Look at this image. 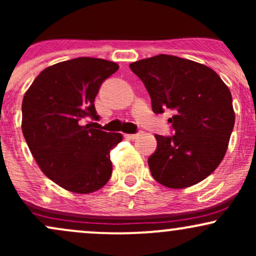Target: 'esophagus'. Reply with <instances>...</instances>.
Segmentation results:
<instances>
[{"mask_svg":"<svg viewBox=\"0 0 256 256\" xmlns=\"http://www.w3.org/2000/svg\"><path fill=\"white\" fill-rule=\"evenodd\" d=\"M138 137V134H125V138H128V140H136Z\"/></svg>","mask_w":256,"mask_h":256,"instance_id":"34e87169","label":"esophagus"}]
</instances>
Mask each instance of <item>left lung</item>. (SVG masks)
<instances>
[{
  "instance_id": "obj_1",
  "label": "left lung",
  "mask_w": 256,
  "mask_h": 256,
  "mask_svg": "<svg viewBox=\"0 0 256 256\" xmlns=\"http://www.w3.org/2000/svg\"><path fill=\"white\" fill-rule=\"evenodd\" d=\"M130 68L148 90L152 112L173 113L172 136L155 134L152 176L172 189L204 180L222 162L234 130L228 88L210 67L173 55L143 58Z\"/></svg>"
}]
</instances>
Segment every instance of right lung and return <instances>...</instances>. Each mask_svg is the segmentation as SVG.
Wrapping results in <instances>:
<instances>
[{
  "instance_id": "obj_1",
  "label": "right lung",
  "mask_w": 256,
  "mask_h": 256,
  "mask_svg": "<svg viewBox=\"0 0 256 256\" xmlns=\"http://www.w3.org/2000/svg\"><path fill=\"white\" fill-rule=\"evenodd\" d=\"M118 68L88 56L58 62L38 74L22 100V128L31 154L44 174L68 192H94L110 180V152L122 136L83 125V119H100L94 101Z\"/></svg>"
}]
</instances>
